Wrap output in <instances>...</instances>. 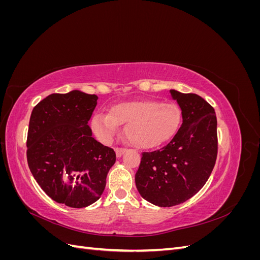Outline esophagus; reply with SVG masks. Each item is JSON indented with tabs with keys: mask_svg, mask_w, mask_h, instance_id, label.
<instances>
[{
	"mask_svg": "<svg viewBox=\"0 0 260 260\" xmlns=\"http://www.w3.org/2000/svg\"><path fill=\"white\" fill-rule=\"evenodd\" d=\"M124 151H125V149L122 148V147H115V152H116L117 157H120L124 153Z\"/></svg>",
	"mask_w": 260,
	"mask_h": 260,
	"instance_id": "34e87169",
	"label": "esophagus"
}]
</instances>
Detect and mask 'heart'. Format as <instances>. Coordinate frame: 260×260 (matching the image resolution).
<instances>
[{
    "label": "heart",
    "mask_w": 260,
    "mask_h": 260,
    "mask_svg": "<svg viewBox=\"0 0 260 260\" xmlns=\"http://www.w3.org/2000/svg\"><path fill=\"white\" fill-rule=\"evenodd\" d=\"M181 121L182 111L175 102L144 100L124 102L109 113L94 114L91 125L102 142L109 143L124 124L123 133L133 146L152 148L174 137Z\"/></svg>",
    "instance_id": "heart-1"
}]
</instances>
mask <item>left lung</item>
Wrapping results in <instances>:
<instances>
[{
  "label": "left lung",
  "instance_id": "1",
  "mask_svg": "<svg viewBox=\"0 0 260 260\" xmlns=\"http://www.w3.org/2000/svg\"><path fill=\"white\" fill-rule=\"evenodd\" d=\"M170 93L182 111V124L167 145L142 153L136 174L141 196L159 207L179 205L198 193L214 169L218 153L214 107L198 94Z\"/></svg>",
  "mask_w": 260,
  "mask_h": 260
}]
</instances>
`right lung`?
I'll use <instances>...</instances> for the list:
<instances>
[{
	"instance_id": "obj_1",
	"label": "right lung",
	"mask_w": 260,
	"mask_h": 260,
	"mask_svg": "<svg viewBox=\"0 0 260 260\" xmlns=\"http://www.w3.org/2000/svg\"><path fill=\"white\" fill-rule=\"evenodd\" d=\"M98 99L78 90L53 93L30 116L29 169L53 201L69 207L82 208L96 202L116 161L114 149L98 142L88 124Z\"/></svg>"
}]
</instances>
